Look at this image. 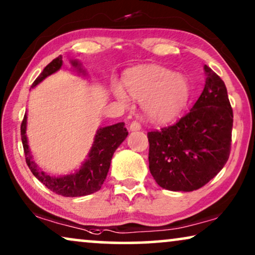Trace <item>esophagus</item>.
<instances>
[{"label": "esophagus", "mask_w": 255, "mask_h": 255, "mask_svg": "<svg viewBox=\"0 0 255 255\" xmlns=\"http://www.w3.org/2000/svg\"><path fill=\"white\" fill-rule=\"evenodd\" d=\"M129 129L131 131H135V130H140L141 129V124L138 121H133L130 122L129 125Z\"/></svg>", "instance_id": "esophagus-1"}]
</instances>
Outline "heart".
Instances as JSON below:
<instances>
[{
    "mask_svg": "<svg viewBox=\"0 0 255 255\" xmlns=\"http://www.w3.org/2000/svg\"><path fill=\"white\" fill-rule=\"evenodd\" d=\"M125 84L131 97L143 101L145 118L154 124L175 120L185 108L191 93L185 76L151 64L130 70ZM113 92L120 100H128L127 93L119 85H114Z\"/></svg>",
    "mask_w": 255,
    "mask_h": 255,
    "instance_id": "obj_1",
    "label": "heart"
}]
</instances>
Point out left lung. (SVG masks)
Here are the masks:
<instances>
[{"mask_svg":"<svg viewBox=\"0 0 255 255\" xmlns=\"http://www.w3.org/2000/svg\"><path fill=\"white\" fill-rule=\"evenodd\" d=\"M204 90L175 125L148 133L149 170L170 191H193L211 181L227 162L233 111L218 74L204 66Z\"/></svg>","mask_w":255,"mask_h":255,"instance_id":"1","label":"left lung"}]
</instances>
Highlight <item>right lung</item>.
Here are the masks:
<instances>
[{"label":"right lung","instance_id":"right-lung-1","mask_svg":"<svg viewBox=\"0 0 255 255\" xmlns=\"http://www.w3.org/2000/svg\"><path fill=\"white\" fill-rule=\"evenodd\" d=\"M62 65L63 57L58 56L49 65L45 66L43 72L33 81L31 87H35L36 85H38L46 77L57 72L62 67ZM72 65L74 67H79V64H78L77 60H72ZM79 70H81L80 67ZM25 133L26 114L23 118L21 125V136L26 164H28L33 176L39 182H42L47 189H50L51 191L57 193V195L64 197L86 196L100 190L104 181L106 179L107 172L110 170L111 161L112 157H113L114 151L117 150L119 145L125 141V138L128 135V131L125 128L124 122H119V124L99 128L96 134V137H94L92 148H91L87 158L85 159L79 170H77L74 174L56 177V176L45 174L33 162Z\"/></svg>","mask_w":255,"mask_h":255}]
</instances>
